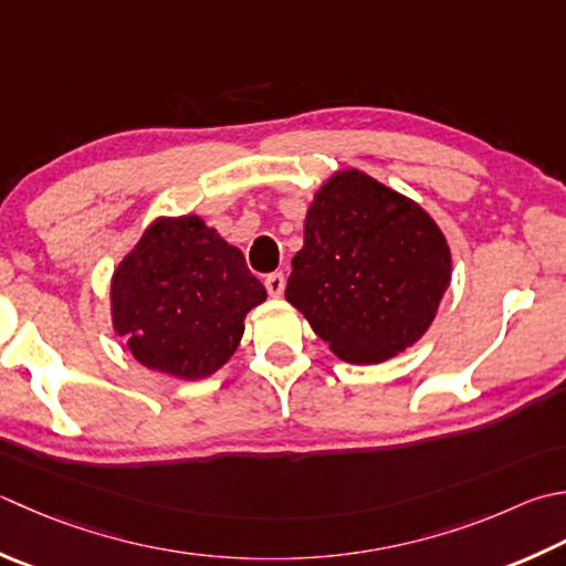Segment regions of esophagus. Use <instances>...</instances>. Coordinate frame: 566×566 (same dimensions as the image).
Here are the masks:
<instances>
[{
	"mask_svg": "<svg viewBox=\"0 0 566 566\" xmlns=\"http://www.w3.org/2000/svg\"><path fill=\"white\" fill-rule=\"evenodd\" d=\"M264 286H268L270 296H282L284 294V274L282 272H274V274H268V280H264Z\"/></svg>",
	"mask_w": 566,
	"mask_h": 566,
	"instance_id": "esophagus-1",
	"label": "esophagus"
}]
</instances>
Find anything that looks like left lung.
Returning <instances> with one entry per match:
<instances>
[{"instance_id":"obj_1","label":"left lung","mask_w":566,"mask_h":566,"mask_svg":"<svg viewBox=\"0 0 566 566\" xmlns=\"http://www.w3.org/2000/svg\"><path fill=\"white\" fill-rule=\"evenodd\" d=\"M449 284L437 220L365 171L340 169L306 208L284 296L336 358L378 365L427 334Z\"/></svg>"}]
</instances>
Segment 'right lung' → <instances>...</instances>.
Masks as SVG:
<instances>
[{"label": "right lung", "mask_w": 566, "mask_h": 566, "mask_svg": "<svg viewBox=\"0 0 566 566\" xmlns=\"http://www.w3.org/2000/svg\"><path fill=\"white\" fill-rule=\"evenodd\" d=\"M264 298L242 252L201 216H159L113 272L109 318L144 368L201 380L238 350Z\"/></svg>", "instance_id": "right-lung-1"}]
</instances>
